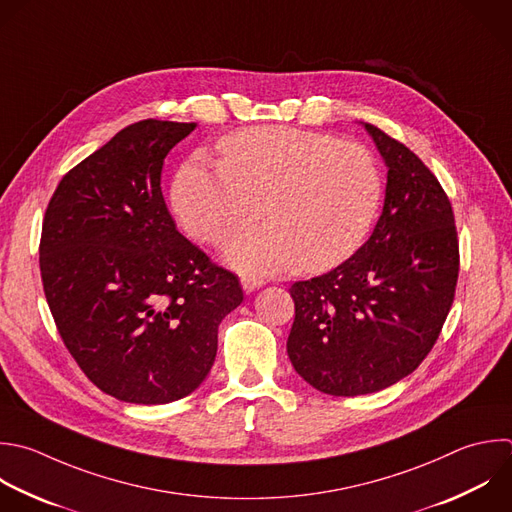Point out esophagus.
<instances>
[{
    "label": "esophagus",
    "instance_id": "esophagus-1",
    "mask_svg": "<svg viewBox=\"0 0 512 512\" xmlns=\"http://www.w3.org/2000/svg\"><path fill=\"white\" fill-rule=\"evenodd\" d=\"M264 284H266L264 278H258V276H252V274H244V276H242V288H244L246 292H252V290H256V288H260V286H264Z\"/></svg>",
    "mask_w": 512,
    "mask_h": 512
}]
</instances>
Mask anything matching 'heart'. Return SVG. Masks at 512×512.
<instances>
[{
    "label": "heart",
    "instance_id": "obj_1",
    "mask_svg": "<svg viewBox=\"0 0 512 512\" xmlns=\"http://www.w3.org/2000/svg\"><path fill=\"white\" fill-rule=\"evenodd\" d=\"M220 166L190 160L176 176L172 206L198 242L222 246L242 272L302 266L322 272L346 262L370 234L384 180L374 152L324 132L288 126L238 130L220 142Z\"/></svg>",
    "mask_w": 512,
    "mask_h": 512
}]
</instances>
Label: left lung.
Here are the masks:
<instances>
[{
	"label": "left lung",
	"instance_id": "obj_1",
	"mask_svg": "<svg viewBox=\"0 0 512 512\" xmlns=\"http://www.w3.org/2000/svg\"><path fill=\"white\" fill-rule=\"evenodd\" d=\"M366 130L388 166L374 232L334 270L290 286V362L332 396L370 394L418 368L450 312L460 266L454 212L436 176L402 142Z\"/></svg>",
	"mask_w": 512,
	"mask_h": 512
}]
</instances>
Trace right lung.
<instances>
[{
  "mask_svg": "<svg viewBox=\"0 0 512 512\" xmlns=\"http://www.w3.org/2000/svg\"><path fill=\"white\" fill-rule=\"evenodd\" d=\"M194 122L142 120L72 168L44 216L40 270L58 332L106 394L168 404L208 376L240 280L178 230L162 196L168 152Z\"/></svg>",
  "mask_w": 512,
  "mask_h": 512,
  "instance_id": "right-lung-1",
  "label": "right lung"
}]
</instances>
